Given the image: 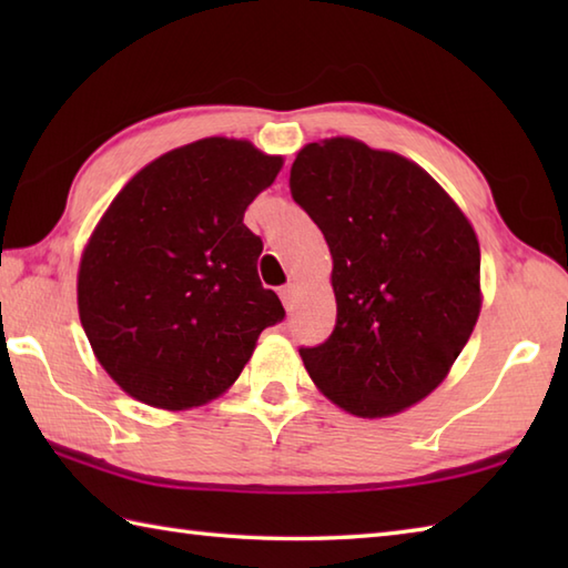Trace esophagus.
I'll use <instances>...</instances> for the list:
<instances>
[{
  "mask_svg": "<svg viewBox=\"0 0 568 568\" xmlns=\"http://www.w3.org/2000/svg\"><path fill=\"white\" fill-rule=\"evenodd\" d=\"M281 300H283L285 310H287V312H293V310H295V285H285V287H281Z\"/></svg>",
  "mask_w": 568,
  "mask_h": 568,
  "instance_id": "esophagus-1",
  "label": "esophagus"
}]
</instances>
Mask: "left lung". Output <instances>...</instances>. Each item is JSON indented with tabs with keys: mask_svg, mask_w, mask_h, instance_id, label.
Here are the masks:
<instances>
[{
	"mask_svg": "<svg viewBox=\"0 0 568 568\" xmlns=\"http://www.w3.org/2000/svg\"><path fill=\"white\" fill-rule=\"evenodd\" d=\"M291 190L334 263L336 327L324 344L300 348L310 378L364 419L425 400L484 305L468 216L425 168L352 136L300 149Z\"/></svg>",
	"mask_w": 568,
	"mask_h": 568,
	"instance_id": "8db88e82",
	"label": "left lung"
}]
</instances>
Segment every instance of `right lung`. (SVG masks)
<instances>
[{
  "mask_svg": "<svg viewBox=\"0 0 568 568\" xmlns=\"http://www.w3.org/2000/svg\"><path fill=\"white\" fill-rule=\"evenodd\" d=\"M283 155L207 136L143 165L92 229L78 312L94 358L134 400L192 409L224 395L285 310L244 224Z\"/></svg>",
  "mask_w": 568,
  "mask_h": 568,
  "instance_id": "add662e5",
  "label": "right lung"
}]
</instances>
